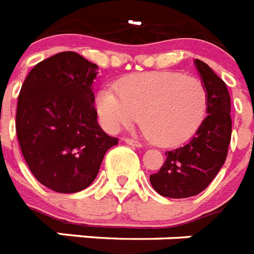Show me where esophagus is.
Wrapping results in <instances>:
<instances>
[{
  "mask_svg": "<svg viewBox=\"0 0 254 254\" xmlns=\"http://www.w3.org/2000/svg\"><path fill=\"white\" fill-rule=\"evenodd\" d=\"M125 143L128 144V145H132V147H136V148L141 147V144H140L139 141H136V140H132V139H128V137H126Z\"/></svg>",
  "mask_w": 254,
  "mask_h": 254,
  "instance_id": "34e87169",
  "label": "esophagus"
}]
</instances>
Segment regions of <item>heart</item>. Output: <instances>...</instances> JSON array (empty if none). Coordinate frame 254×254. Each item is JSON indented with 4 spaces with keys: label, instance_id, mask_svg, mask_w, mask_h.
<instances>
[{
    "label": "heart",
    "instance_id": "heart-1",
    "mask_svg": "<svg viewBox=\"0 0 254 254\" xmlns=\"http://www.w3.org/2000/svg\"><path fill=\"white\" fill-rule=\"evenodd\" d=\"M103 127L118 132L139 121L151 141L160 147L185 143L199 129L208 106L207 89L200 80L176 70L139 73L114 89L97 95Z\"/></svg>",
    "mask_w": 254,
    "mask_h": 254
}]
</instances>
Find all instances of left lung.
<instances>
[{
  "label": "left lung",
  "instance_id": "obj_1",
  "mask_svg": "<svg viewBox=\"0 0 254 254\" xmlns=\"http://www.w3.org/2000/svg\"><path fill=\"white\" fill-rule=\"evenodd\" d=\"M194 65L208 94L207 117L189 143L168 151L161 169L149 176L160 195L189 198L207 188L226 161L232 132L231 97L226 82L202 60Z\"/></svg>",
  "mask_w": 254,
  "mask_h": 254
}]
</instances>
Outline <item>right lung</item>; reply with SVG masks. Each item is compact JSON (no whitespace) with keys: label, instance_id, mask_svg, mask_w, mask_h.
<instances>
[{"label":"right lung","instance_id":"right-lung-1","mask_svg":"<svg viewBox=\"0 0 254 254\" xmlns=\"http://www.w3.org/2000/svg\"><path fill=\"white\" fill-rule=\"evenodd\" d=\"M97 64L68 51L38 63L22 85L15 119L22 155L34 177L56 192L88 188L118 144L97 122Z\"/></svg>","mask_w":254,"mask_h":254}]
</instances>
